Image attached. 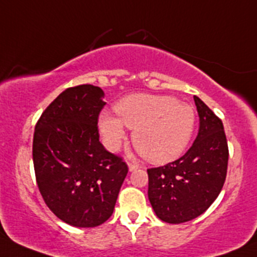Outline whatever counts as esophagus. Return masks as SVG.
Returning <instances> with one entry per match:
<instances>
[{"label":"esophagus","mask_w":257,"mask_h":257,"mask_svg":"<svg viewBox=\"0 0 257 257\" xmlns=\"http://www.w3.org/2000/svg\"><path fill=\"white\" fill-rule=\"evenodd\" d=\"M138 165L137 164H132V163H128V169L129 171H136V170L138 169Z\"/></svg>","instance_id":"esophagus-1"}]
</instances>
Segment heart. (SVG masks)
<instances>
[{"label":"heart","instance_id":"obj_1","mask_svg":"<svg viewBox=\"0 0 257 257\" xmlns=\"http://www.w3.org/2000/svg\"><path fill=\"white\" fill-rule=\"evenodd\" d=\"M118 117L102 113L99 132L104 145L117 149L133 129L137 150L153 164L177 159L187 148L194 131L196 113L192 106L170 96L138 93L120 99L114 107Z\"/></svg>","mask_w":257,"mask_h":257}]
</instances>
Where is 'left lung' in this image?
<instances>
[{
  "instance_id": "1",
  "label": "left lung",
  "mask_w": 257,
  "mask_h": 257,
  "mask_svg": "<svg viewBox=\"0 0 257 257\" xmlns=\"http://www.w3.org/2000/svg\"><path fill=\"white\" fill-rule=\"evenodd\" d=\"M199 117L198 136L176 161L148 170V196L163 221L180 224L203 214L219 196L228 169V143L223 123L194 96Z\"/></svg>"
}]
</instances>
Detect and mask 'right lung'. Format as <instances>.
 Returning <instances> with one entry per match:
<instances>
[{
  "mask_svg": "<svg viewBox=\"0 0 257 257\" xmlns=\"http://www.w3.org/2000/svg\"><path fill=\"white\" fill-rule=\"evenodd\" d=\"M102 88L80 85L61 92L36 125L33 164L43 199L59 219L93 228L112 215L128 166L99 143Z\"/></svg>",
  "mask_w": 257,
  "mask_h": 257,
  "instance_id": "add662e5",
  "label": "right lung"
}]
</instances>
